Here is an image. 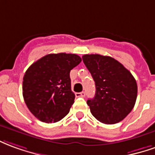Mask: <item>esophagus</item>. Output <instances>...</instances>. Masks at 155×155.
Returning <instances> with one entry per match:
<instances>
[{"label": "esophagus", "mask_w": 155, "mask_h": 155, "mask_svg": "<svg viewBox=\"0 0 155 155\" xmlns=\"http://www.w3.org/2000/svg\"><path fill=\"white\" fill-rule=\"evenodd\" d=\"M76 97H85V95H86V93L85 92H82V93H76Z\"/></svg>", "instance_id": "esophagus-1"}]
</instances>
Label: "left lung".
<instances>
[{
	"label": "left lung",
	"mask_w": 155,
	"mask_h": 155,
	"mask_svg": "<svg viewBox=\"0 0 155 155\" xmlns=\"http://www.w3.org/2000/svg\"><path fill=\"white\" fill-rule=\"evenodd\" d=\"M83 61L93 77L96 93L87 104L94 118L107 124L122 121L131 112L138 87L131 72L114 58L86 54Z\"/></svg>",
	"instance_id": "left-lung-1"
}]
</instances>
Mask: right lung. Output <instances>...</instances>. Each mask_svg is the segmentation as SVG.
I'll use <instances>...</instances> for the list:
<instances>
[{
  "label": "right lung",
  "mask_w": 155,
  "mask_h": 155,
  "mask_svg": "<svg viewBox=\"0 0 155 155\" xmlns=\"http://www.w3.org/2000/svg\"><path fill=\"white\" fill-rule=\"evenodd\" d=\"M81 61L76 54H48L27 69L23 78V97L28 109L40 121L56 123L68 114L75 98L70 71Z\"/></svg>",
  "instance_id": "1"
}]
</instances>
